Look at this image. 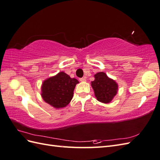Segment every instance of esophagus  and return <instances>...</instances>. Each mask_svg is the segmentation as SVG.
I'll use <instances>...</instances> for the list:
<instances>
[{"mask_svg": "<svg viewBox=\"0 0 160 160\" xmlns=\"http://www.w3.org/2000/svg\"><path fill=\"white\" fill-rule=\"evenodd\" d=\"M79 80H80V81L85 82V81H86V77H82V78H80V79H79Z\"/></svg>", "mask_w": 160, "mask_h": 160, "instance_id": "obj_1", "label": "esophagus"}]
</instances>
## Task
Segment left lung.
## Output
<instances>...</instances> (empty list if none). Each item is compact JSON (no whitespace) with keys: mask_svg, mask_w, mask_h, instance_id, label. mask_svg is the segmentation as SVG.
<instances>
[{"mask_svg":"<svg viewBox=\"0 0 160 160\" xmlns=\"http://www.w3.org/2000/svg\"><path fill=\"white\" fill-rule=\"evenodd\" d=\"M95 80L91 82L95 98L103 103L111 102L118 93V85L110 79L104 72H99L95 75Z\"/></svg>","mask_w":160,"mask_h":160,"instance_id":"left-lung-1","label":"left lung"}]
</instances>
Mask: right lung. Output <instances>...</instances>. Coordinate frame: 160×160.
I'll list each match as a JSON object with an SVG mask.
<instances>
[{
    "label": "right lung",
    "instance_id": "1",
    "mask_svg": "<svg viewBox=\"0 0 160 160\" xmlns=\"http://www.w3.org/2000/svg\"><path fill=\"white\" fill-rule=\"evenodd\" d=\"M79 81L71 78L64 72H60L43 81L41 96L46 103L59 109L68 105L73 97V91Z\"/></svg>",
    "mask_w": 160,
    "mask_h": 160
}]
</instances>
